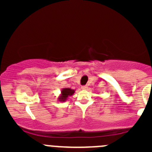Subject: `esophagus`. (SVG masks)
Listing matches in <instances>:
<instances>
[{
  "instance_id": "1",
  "label": "esophagus",
  "mask_w": 152,
  "mask_h": 152,
  "mask_svg": "<svg viewBox=\"0 0 152 152\" xmlns=\"http://www.w3.org/2000/svg\"><path fill=\"white\" fill-rule=\"evenodd\" d=\"M81 88L83 90H86L87 88H88V86H81Z\"/></svg>"
}]
</instances>
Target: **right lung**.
Listing matches in <instances>:
<instances>
[{
    "label": "right lung",
    "mask_w": 152,
    "mask_h": 152,
    "mask_svg": "<svg viewBox=\"0 0 152 152\" xmlns=\"http://www.w3.org/2000/svg\"><path fill=\"white\" fill-rule=\"evenodd\" d=\"M75 90L71 89L70 88H64L61 91V94L58 96V101L61 102H64L67 100L68 97L71 96L74 94Z\"/></svg>",
    "instance_id": "add662e5"
}]
</instances>
